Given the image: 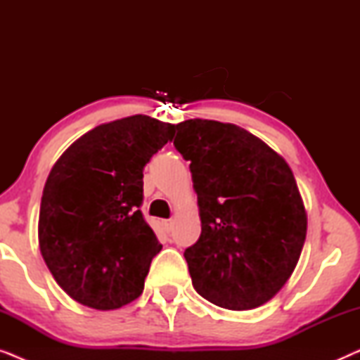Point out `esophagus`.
<instances>
[{
  "label": "esophagus",
  "instance_id": "1",
  "mask_svg": "<svg viewBox=\"0 0 360 360\" xmlns=\"http://www.w3.org/2000/svg\"><path fill=\"white\" fill-rule=\"evenodd\" d=\"M164 226H165L167 231H170L172 226H174V219H165L164 221Z\"/></svg>",
  "mask_w": 360,
  "mask_h": 360
}]
</instances>
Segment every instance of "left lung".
<instances>
[{
    "mask_svg": "<svg viewBox=\"0 0 360 360\" xmlns=\"http://www.w3.org/2000/svg\"><path fill=\"white\" fill-rule=\"evenodd\" d=\"M175 149L190 160L201 234L185 250L191 282L216 307L267 303L297 267L307 210L282 155L243 127L211 120L176 124Z\"/></svg>",
    "mask_w": 360,
    "mask_h": 360,
    "instance_id": "8db88e82",
    "label": "left lung"
}]
</instances>
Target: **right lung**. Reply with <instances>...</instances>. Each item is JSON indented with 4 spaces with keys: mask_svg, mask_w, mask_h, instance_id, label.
I'll return each instance as SVG.
<instances>
[{
    "mask_svg": "<svg viewBox=\"0 0 360 360\" xmlns=\"http://www.w3.org/2000/svg\"><path fill=\"white\" fill-rule=\"evenodd\" d=\"M175 124L134 115L93 127L53 164L42 191L39 248L68 297L95 309L136 300L162 245L142 218V170Z\"/></svg>",
    "mask_w": 360,
    "mask_h": 360,
    "instance_id": "add662e5",
    "label": "right lung"
}]
</instances>
